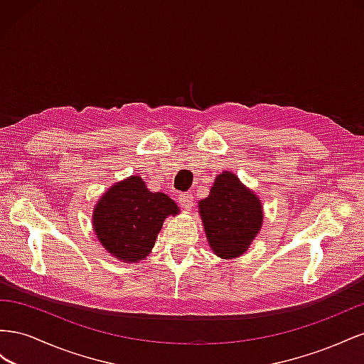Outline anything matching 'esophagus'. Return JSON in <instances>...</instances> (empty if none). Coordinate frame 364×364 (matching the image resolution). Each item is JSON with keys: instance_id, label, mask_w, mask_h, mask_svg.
Returning a JSON list of instances; mask_svg holds the SVG:
<instances>
[{"instance_id": "1", "label": "esophagus", "mask_w": 364, "mask_h": 364, "mask_svg": "<svg viewBox=\"0 0 364 364\" xmlns=\"http://www.w3.org/2000/svg\"><path fill=\"white\" fill-rule=\"evenodd\" d=\"M178 203L183 207L184 210H191L192 205H193V195L191 192H186L178 195Z\"/></svg>"}]
</instances>
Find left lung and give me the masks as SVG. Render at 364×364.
I'll return each instance as SVG.
<instances>
[{
  "instance_id": "1",
  "label": "left lung",
  "mask_w": 364,
  "mask_h": 364,
  "mask_svg": "<svg viewBox=\"0 0 364 364\" xmlns=\"http://www.w3.org/2000/svg\"><path fill=\"white\" fill-rule=\"evenodd\" d=\"M198 207L207 241L223 259L244 255L262 227L261 200L228 171L216 176L209 196Z\"/></svg>"
}]
</instances>
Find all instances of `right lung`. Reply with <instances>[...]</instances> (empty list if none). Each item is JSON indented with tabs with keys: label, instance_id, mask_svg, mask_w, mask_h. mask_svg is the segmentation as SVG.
<instances>
[{
	"label": "right lung",
	"instance_id": "right-lung-1",
	"mask_svg": "<svg viewBox=\"0 0 364 364\" xmlns=\"http://www.w3.org/2000/svg\"><path fill=\"white\" fill-rule=\"evenodd\" d=\"M178 212L168 195L152 193L139 175L128 176L102 195L92 228L108 253L132 264L151 253L166 218Z\"/></svg>",
	"mask_w": 364,
	"mask_h": 364
}]
</instances>
